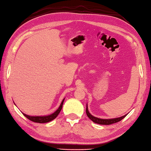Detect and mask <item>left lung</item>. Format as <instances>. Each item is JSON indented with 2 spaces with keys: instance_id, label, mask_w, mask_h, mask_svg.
Segmentation results:
<instances>
[{
  "instance_id": "left-lung-1",
  "label": "left lung",
  "mask_w": 151,
  "mask_h": 151,
  "mask_svg": "<svg viewBox=\"0 0 151 151\" xmlns=\"http://www.w3.org/2000/svg\"><path fill=\"white\" fill-rule=\"evenodd\" d=\"M86 114H87L88 117L92 121H93L94 122H95V123H96V124H105V125H109V124H114V123H116V122H118L119 121H121V120L123 119L124 117L127 115V114H125V115L122 116L121 117H119V118L112 119H102L96 118V117L93 116V115H91V114H90V112H89L88 111L87 106H86Z\"/></svg>"
}]
</instances>
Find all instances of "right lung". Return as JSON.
I'll return each mask as SVG.
<instances>
[{
	"label": "right lung",
	"mask_w": 151,
	"mask_h": 151,
	"mask_svg": "<svg viewBox=\"0 0 151 151\" xmlns=\"http://www.w3.org/2000/svg\"><path fill=\"white\" fill-rule=\"evenodd\" d=\"M65 99H63L62 103H61L60 105L59 106L57 111H56L54 113H52V114L48 116H31L29 115H27L24 113H22L24 114V116H26L28 119H29L30 121H31L32 122H39V123H45V122H50L51 121H52L53 119H55L56 117L58 116V114L60 113V112L61 111V109L63 108V102Z\"/></svg>",
	"instance_id": "add662e5"
}]
</instances>
